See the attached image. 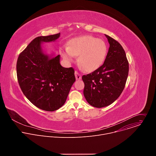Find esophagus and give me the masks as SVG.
I'll use <instances>...</instances> for the list:
<instances>
[{
    "instance_id": "esophagus-1",
    "label": "esophagus",
    "mask_w": 156,
    "mask_h": 156,
    "mask_svg": "<svg viewBox=\"0 0 156 156\" xmlns=\"http://www.w3.org/2000/svg\"><path fill=\"white\" fill-rule=\"evenodd\" d=\"M75 75L76 79L77 80H81V75L77 71H75Z\"/></svg>"
}]
</instances>
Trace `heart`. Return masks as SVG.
<instances>
[{
    "mask_svg": "<svg viewBox=\"0 0 156 156\" xmlns=\"http://www.w3.org/2000/svg\"><path fill=\"white\" fill-rule=\"evenodd\" d=\"M107 54L105 43L101 39L84 36L71 40L69 46L61 51L63 58L68 62L79 55L78 62L86 72H93L102 65Z\"/></svg>",
    "mask_w": 156,
    "mask_h": 156,
    "instance_id": "obj_1",
    "label": "heart"
}]
</instances>
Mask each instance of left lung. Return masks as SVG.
Segmentation results:
<instances>
[{"instance_id": "1", "label": "left lung", "mask_w": 156, "mask_h": 156, "mask_svg": "<svg viewBox=\"0 0 156 156\" xmlns=\"http://www.w3.org/2000/svg\"><path fill=\"white\" fill-rule=\"evenodd\" d=\"M110 44L102 65L93 72L83 75V94L91 105L101 108L112 104L122 94L126 82L129 63L121 44L105 34Z\"/></svg>"}]
</instances>
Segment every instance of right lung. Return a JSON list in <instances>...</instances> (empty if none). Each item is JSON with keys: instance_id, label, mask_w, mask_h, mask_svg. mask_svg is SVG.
<instances>
[{"instance_id": "right-lung-1", "label": "right lung", "mask_w": 156, "mask_h": 156, "mask_svg": "<svg viewBox=\"0 0 156 156\" xmlns=\"http://www.w3.org/2000/svg\"><path fill=\"white\" fill-rule=\"evenodd\" d=\"M60 34L36 37L20 54L16 62L22 92L35 106L49 112L65 104L76 80L73 68L61 66L60 55H49L42 51V42L54 41Z\"/></svg>"}]
</instances>
